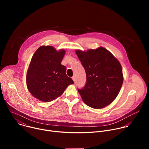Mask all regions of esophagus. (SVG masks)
Wrapping results in <instances>:
<instances>
[{
    "mask_svg": "<svg viewBox=\"0 0 149 149\" xmlns=\"http://www.w3.org/2000/svg\"><path fill=\"white\" fill-rule=\"evenodd\" d=\"M72 79H73L74 82H75V76H73V77H72Z\"/></svg>",
    "mask_w": 149,
    "mask_h": 149,
    "instance_id": "obj_1",
    "label": "esophagus"
}]
</instances>
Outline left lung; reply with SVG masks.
<instances>
[{
  "mask_svg": "<svg viewBox=\"0 0 149 149\" xmlns=\"http://www.w3.org/2000/svg\"><path fill=\"white\" fill-rule=\"evenodd\" d=\"M86 71V84L78 91L89 107L100 109L111 104L123 82L120 62L104 48L75 51Z\"/></svg>",
  "mask_w": 149,
  "mask_h": 149,
  "instance_id": "1",
  "label": "left lung"
}]
</instances>
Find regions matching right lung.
Masks as SVG:
<instances>
[{"label":"right lung","mask_w":149,"mask_h":149,"mask_svg":"<svg viewBox=\"0 0 149 149\" xmlns=\"http://www.w3.org/2000/svg\"><path fill=\"white\" fill-rule=\"evenodd\" d=\"M65 50L57 51L51 46H41L33 54L26 74L29 91L44 102L61 96L73 80L66 74V67L61 65Z\"/></svg>","instance_id":"obj_1"}]
</instances>
